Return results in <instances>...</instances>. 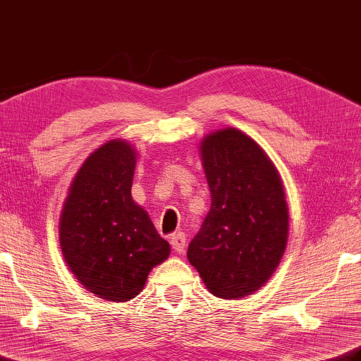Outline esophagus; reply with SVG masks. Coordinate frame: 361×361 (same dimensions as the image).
Masks as SVG:
<instances>
[{"label": "esophagus", "instance_id": "esophagus-1", "mask_svg": "<svg viewBox=\"0 0 361 361\" xmlns=\"http://www.w3.org/2000/svg\"><path fill=\"white\" fill-rule=\"evenodd\" d=\"M171 244H172V249L176 252V253H183L185 252V247H186V235L185 233H173V235L171 236Z\"/></svg>", "mask_w": 361, "mask_h": 361}]
</instances>
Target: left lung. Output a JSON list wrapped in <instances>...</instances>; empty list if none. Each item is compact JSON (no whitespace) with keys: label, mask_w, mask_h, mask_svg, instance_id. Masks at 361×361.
<instances>
[{"label":"left lung","mask_w":361,"mask_h":361,"mask_svg":"<svg viewBox=\"0 0 361 361\" xmlns=\"http://www.w3.org/2000/svg\"><path fill=\"white\" fill-rule=\"evenodd\" d=\"M211 208L188 247L204 286L221 299H241L267 283L288 244L289 209L272 159L250 136L222 128L199 144Z\"/></svg>","instance_id":"1"}]
</instances>
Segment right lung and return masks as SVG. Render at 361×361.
Here are the masks:
<instances>
[{
	"instance_id": "add662e5",
	"label": "right lung",
	"mask_w": 361,
	"mask_h": 361,
	"mask_svg": "<svg viewBox=\"0 0 361 361\" xmlns=\"http://www.w3.org/2000/svg\"><path fill=\"white\" fill-rule=\"evenodd\" d=\"M137 150L112 139L78 169L59 216L62 257L76 280L97 298L126 302L148 274L171 255L150 216L131 197Z\"/></svg>"
}]
</instances>
